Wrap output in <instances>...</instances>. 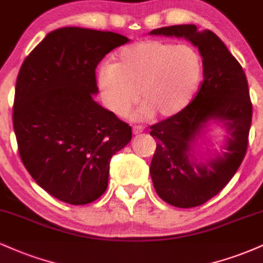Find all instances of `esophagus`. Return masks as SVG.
Wrapping results in <instances>:
<instances>
[{"instance_id":"1","label":"esophagus","mask_w":263,"mask_h":263,"mask_svg":"<svg viewBox=\"0 0 263 263\" xmlns=\"http://www.w3.org/2000/svg\"><path fill=\"white\" fill-rule=\"evenodd\" d=\"M132 132H134V135H140L143 132V127H141V126H135L134 129H132Z\"/></svg>"}]
</instances>
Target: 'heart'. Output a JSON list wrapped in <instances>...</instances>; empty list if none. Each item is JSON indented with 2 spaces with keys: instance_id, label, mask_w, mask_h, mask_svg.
<instances>
[{
  "instance_id": "heart-1",
  "label": "heart",
  "mask_w": 263,
  "mask_h": 263,
  "mask_svg": "<svg viewBox=\"0 0 263 263\" xmlns=\"http://www.w3.org/2000/svg\"><path fill=\"white\" fill-rule=\"evenodd\" d=\"M203 75L201 58L189 45L146 39L123 47L114 65L98 70V87L111 112L125 116L138 101L137 121L155 115L172 119L184 111L197 92Z\"/></svg>"
}]
</instances>
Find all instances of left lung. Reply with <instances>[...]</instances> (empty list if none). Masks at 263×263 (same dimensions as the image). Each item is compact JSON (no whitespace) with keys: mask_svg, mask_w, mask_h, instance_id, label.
I'll list each match as a JSON object with an SVG mask.
<instances>
[{"mask_svg":"<svg viewBox=\"0 0 263 263\" xmlns=\"http://www.w3.org/2000/svg\"><path fill=\"white\" fill-rule=\"evenodd\" d=\"M149 34L188 39L203 57L204 80L194 100L177 116L151 126L157 148L149 173L157 194L173 206H199L230 182L246 155L252 104L245 71L209 29L199 32L194 25H179ZM211 119L227 127L226 152L200 162L194 146Z\"/></svg>","mask_w":263,"mask_h":263,"instance_id":"8db88e82","label":"left lung"}]
</instances>
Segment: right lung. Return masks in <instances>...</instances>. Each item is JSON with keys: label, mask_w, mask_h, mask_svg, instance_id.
<instances>
[{"label": "right lung", "mask_w": 263, "mask_h": 263, "mask_svg": "<svg viewBox=\"0 0 263 263\" xmlns=\"http://www.w3.org/2000/svg\"><path fill=\"white\" fill-rule=\"evenodd\" d=\"M127 37L80 27L48 33L20 69L13 104L18 152L35 183L54 198L85 205L107 188L111 157L131 126L93 100L96 66Z\"/></svg>", "instance_id": "obj_1"}]
</instances>
